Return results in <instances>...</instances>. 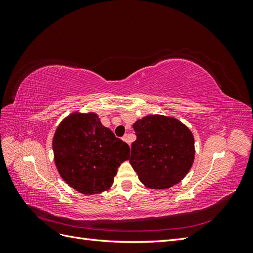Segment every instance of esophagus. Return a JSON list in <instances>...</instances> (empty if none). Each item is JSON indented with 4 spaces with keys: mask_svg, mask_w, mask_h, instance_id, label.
Here are the masks:
<instances>
[{
    "mask_svg": "<svg viewBox=\"0 0 253 253\" xmlns=\"http://www.w3.org/2000/svg\"><path fill=\"white\" fill-rule=\"evenodd\" d=\"M122 140H124L125 142H126L128 145H129V140H128V135H125L124 137H122Z\"/></svg>",
    "mask_w": 253,
    "mask_h": 253,
    "instance_id": "obj_1",
    "label": "esophagus"
}]
</instances>
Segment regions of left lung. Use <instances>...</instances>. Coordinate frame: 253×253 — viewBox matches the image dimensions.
<instances>
[{"mask_svg": "<svg viewBox=\"0 0 253 253\" xmlns=\"http://www.w3.org/2000/svg\"><path fill=\"white\" fill-rule=\"evenodd\" d=\"M129 164L149 189H169L189 173L195 157L194 136L181 121L165 115H148L133 125Z\"/></svg>", "mask_w": 253, "mask_h": 253, "instance_id": "left-lung-1", "label": "left lung"}]
</instances>
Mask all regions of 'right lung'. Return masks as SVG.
Segmentation results:
<instances>
[{"label": "right lung", "instance_id": "add662e5", "mask_svg": "<svg viewBox=\"0 0 253 253\" xmlns=\"http://www.w3.org/2000/svg\"><path fill=\"white\" fill-rule=\"evenodd\" d=\"M53 160L62 179L84 195L111 189L128 145L102 126L94 112L76 111L60 122L52 138Z\"/></svg>", "mask_w": 253, "mask_h": 253}]
</instances>
